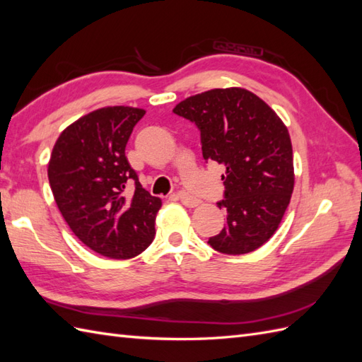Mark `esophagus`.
I'll return each mask as SVG.
<instances>
[{
    "instance_id": "obj_1",
    "label": "esophagus",
    "mask_w": 362,
    "mask_h": 362,
    "mask_svg": "<svg viewBox=\"0 0 362 362\" xmlns=\"http://www.w3.org/2000/svg\"><path fill=\"white\" fill-rule=\"evenodd\" d=\"M178 198H180V201L182 202L184 206L190 207V209L198 207L201 204V201L198 198H193L192 195H189L187 192H178Z\"/></svg>"
}]
</instances>
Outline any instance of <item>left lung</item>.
Wrapping results in <instances>:
<instances>
[{
    "mask_svg": "<svg viewBox=\"0 0 362 362\" xmlns=\"http://www.w3.org/2000/svg\"><path fill=\"white\" fill-rule=\"evenodd\" d=\"M173 112L195 122L206 161L226 165L227 224L209 238L215 250L244 255L267 243L292 198L295 173L288 130L259 96L241 89H211L189 96Z\"/></svg>",
    "mask_w": 362,
    "mask_h": 362,
    "instance_id": "left-lung-1",
    "label": "left lung"
}]
</instances>
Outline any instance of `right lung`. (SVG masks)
<instances>
[{
    "label": "right lung",
    "instance_id": "add662e5",
    "mask_svg": "<svg viewBox=\"0 0 362 362\" xmlns=\"http://www.w3.org/2000/svg\"><path fill=\"white\" fill-rule=\"evenodd\" d=\"M146 110L127 105L84 115L58 136L47 167L61 215L79 241L112 259L144 252L155 236L161 199L143 189L126 144ZM136 181L127 192V182Z\"/></svg>",
    "mask_w": 362,
    "mask_h": 362
}]
</instances>
